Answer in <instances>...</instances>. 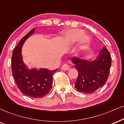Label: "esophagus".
I'll list each match as a JSON object with an SVG mask.
<instances>
[{
  "label": "esophagus",
  "mask_w": 124,
  "mask_h": 124,
  "mask_svg": "<svg viewBox=\"0 0 124 124\" xmlns=\"http://www.w3.org/2000/svg\"><path fill=\"white\" fill-rule=\"evenodd\" d=\"M61 68H62V70H64V71H68V70L70 69V66L68 64H64L62 65Z\"/></svg>",
  "instance_id": "1"
}]
</instances>
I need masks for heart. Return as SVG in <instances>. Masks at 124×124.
<instances>
[{
	"instance_id": "heart-1",
	"label": "heart",
	"mask_w": 124,
	"mask_h": 124,
	"mask_svg": "<svg viewBox=\"0 0 124 124\" xmlns=\"http://www.w3.org/2000/svg\"><path fill=\"white\" fill-rule=\"evenodd\" d=\"M84 34L83 30L80 29H73L70 30L68 32V34L67 35V40L69 41L70 42L73 43V42H75L76 41L78 40L80 38V45L83 46L87 44L89 41V39H88V36H83Z\"/></svg>"
}]
</instances>
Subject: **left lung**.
Here are the masks:
<instances>
[{
    "mask_svg": "<svg viewBox=\"0 0 124 124\" xmlns=\"http://www.w3.org/2000/svg\"><path fill=\"white\" fill-rule=\"evenodd\" d=\"M71 61L78 72L75 87L79 92L91 94L106 83L111 64L110 54L106 46L94 60L73 57Z\"/></svg>",
    "mask_w": 124,
    "mask_h": 124,
    "instance_id": "1",
    "label": "left lung"
}]
</instances>
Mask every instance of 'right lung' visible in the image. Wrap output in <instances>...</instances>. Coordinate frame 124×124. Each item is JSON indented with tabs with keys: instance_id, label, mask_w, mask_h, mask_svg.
<instances>
[{
	"instance_id": "right-lung-1",
	"label": "right lung",
	"mask_w": 124,
	"mask_h": 124,
	"mask_svg": "<svg viewBox=\"0 0 124 124\" xmlns=\"http://www.w3.org/2000/svg\"><path fill=\"white\" fill-rule=\"evenodd\" d=\"M34 28L23 37L13 50L11 60L12 72L20 91L32 98H41L49 93L52 87L53 76L57 69H29L23 62L22 48L25 41L34 33Z\"/></svg>"
}]
</instances>
